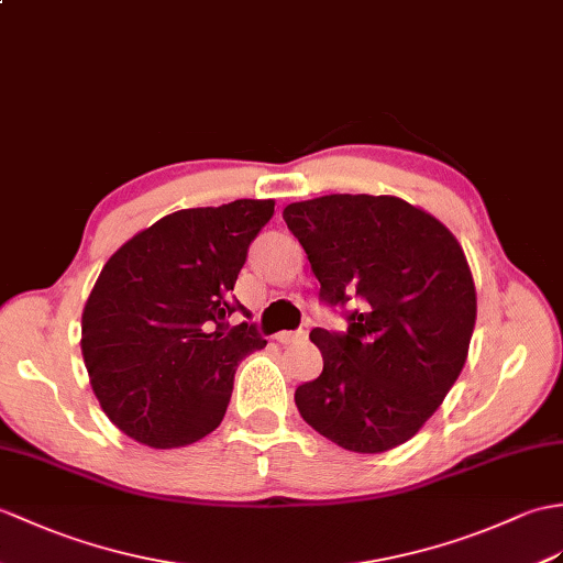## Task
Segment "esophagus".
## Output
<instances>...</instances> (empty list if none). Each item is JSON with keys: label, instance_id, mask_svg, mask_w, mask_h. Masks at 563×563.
Returning <instances> with one entry per match:
<instances>
[{"label": "esophagus", "instance_id": "34e87169", "mask_svg": "<svg viewBox=\"0 0 563 563\" xmlns=\"http://www.w3.org/2000/svg\"><path fill=\"white\" fill-rule=\"evenodd\" d=\"M276 341L280 345H295V343H302L307 341V331H283L276 335Z\"/></svg>", "mask_w": 563, "mask_h": 563}]
</instances>
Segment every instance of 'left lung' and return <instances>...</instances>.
Instances as JSON below:
<instances>
[{
	"mask_svg": "<svg viewBox=\"0 0 563 563\" xmlns=\"http://www.w3.org/2000/svg\"><path fill=\"white\" fill-rule=\"evenodd\" d=\"M325 305L345 307L347 331L313 329L323 372L297 386L302 420L355 453L412 439L467 360L477 295L451 230L398 196L331 194L285 206Z\"/></svg>",
	"mask_w": 563,
	"mask_h": 563,
	"instance_id": "8db88e82",
	"label": "left lung"
}]
</instances>
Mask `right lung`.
<instances>
[{"label":"right lung","mask_w":563,"mask_h":563,"mask_svg":"<svg viewBox=\"0 0 563 563\" xmlns=\"http://www.w3.org/2000/svg\"><path fill=\"white\" fill-rule=\"evenodd\" d=\"M276 201L185 208L117 250L90 290L81 352L110 422L151 449H179L222 422L242 357L266 345L230 325L246 252Z\"/></svg>","instance_id":"obj_1"}]
</instances>
